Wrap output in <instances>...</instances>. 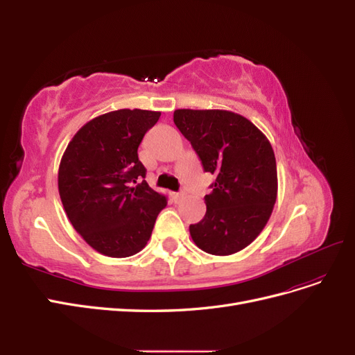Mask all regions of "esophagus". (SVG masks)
I'll use <instances>...</instances> for the list:
<instances>
[{
  "instance_id": "obj_1",
  "label": "esophagus",
  "mask_w": 355,
  "mask_h": 355,
  "mask_svg": "<svg viewBox=\"0 0 355 355\" xmlns=\"http://www.w3.org/2000/svg\"><path fill=\"white\" fill-rule=\"evenodd\" d=\"M171 197H173V200H175V202H179L182 198H184L185 197V192H175V194L173 196H171Z\"/></svg>"
}]
</instances>
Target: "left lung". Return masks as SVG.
<instances>
[{
    "instance_id": "obj_1",
    "label": "left lung",
    "mask_w": 355,
    "mask_h": 355,
    "mask_svg": "<svg viewBox=\"0 0 355 355\" xmlns=\"http://www.w3.org/2000/svg\"><path fill=\"white\" fill-rule=\"evenodd\" d=\"M173 121L196 149L204 171L216 176L204 197L202 220L189 225L192 241L214 256L243 250L262 232L277 200L270 141L245 116L225 110H176Z\"/></svg>"
}]
</instances>
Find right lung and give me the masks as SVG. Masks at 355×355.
I'll list each match as a JSON object with an SVG mask.
<instances>
[{
	"mask_svg": "<svg viewBox=\"0 0 355 355\" xmlns=\"http://www.w3.org/2000/svg\"><path fill=\"white\" fill-rule=\"evenodd\" d=\"M161 112L118 110L85 123L62 155L58 187L67 216L83 240L110 257L141 252L166 197L144 180L137 148Z\"/></svg>",
	"mask_w": 355,
	"mask_h": 355,
	"instance_id": "1",
	"label": "right lung"
}]
</instances>
